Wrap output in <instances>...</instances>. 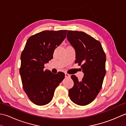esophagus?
<instances>
[{"label": "esophagus", "instance_id": "esophagus-1", "mask_svg": "<svg viewBox=\"0 0 126 126\" xmlns=\"http://www.w3.org/2000/svg\"><path fill=\"white\" fill-rule=\"evenodd\" d=\"M65 77H66V78H69V77H70V75L68 73H65Z\"/></svg>", "mask_w": 126, "mask_h": 126}]
</instances>
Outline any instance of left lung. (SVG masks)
Instances as JSON below:
<instances>
[{
    "instance_id": "1",
    "label": "left lung",
    "mask_w": 126,
    "mask_h": 126,
    "mask_svg": "<svg viewBox=\"0 0 126 126\" xmlns=\"http://www.w3.org/2000/svg\"><path fill=\"white\" fill-rule=\"evenodd\" d=\"M67 38L76 51L75 63L81 65L83 78L71 75L74 84L69 90L70 100L79 106L94 100L102 86L106 75V57L98 41L82 31L69 30Z\"/></svg>"
}]
</instances>
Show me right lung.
I'll use <instances>...</instances> for the list:
<instances>
[{
    "instance_id": "right-lung-1",
    "label": "right lung",
    "mask_w": 126,
    "mask_h": 126,
    "mask_svg": "<svg viewBox=\"0 0 126 126\" xmlns=\"http://www.w3.org/2000/svg\"><path fill=\"white\" fill-rule=\"evenodd\" d=\"M67 30L43 31L28 38L20 56L19 73L23 88L29 99L38 106L52 100L55 90L65 74L44 70V64L53 58V53L66 37Z\"/></svg>"
}]
</instances>
